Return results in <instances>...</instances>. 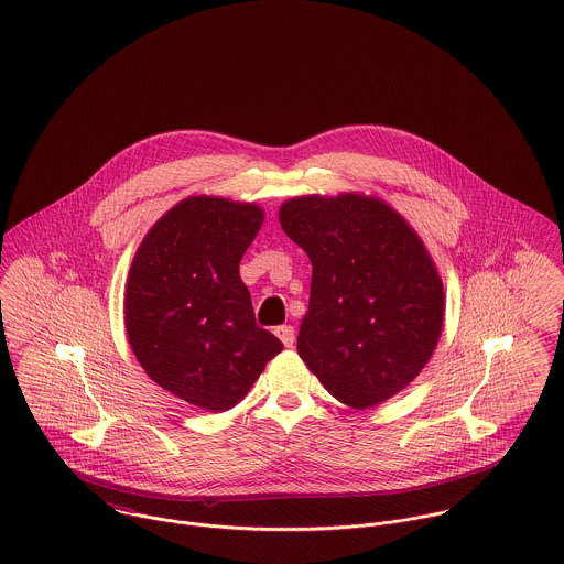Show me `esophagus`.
<instances>
[{
	"label": "esophagus",
	"mask_w": 564,
	"mask_h": 564,
	"mask_svg": "<svg viewBox=\"0 0 564 564\" xmlns=\"http://www.w3.org/2000/svg\"><path fill=\"white\" fill-rule=\"evenodd\" d=\"M274 333H276V337L283 341V346H285V348H292V346H294V341H296V333H294V326H288V324H283V326H279Z\"/></svg>",
	"instance_id": "34e87169"
}]
</instances>
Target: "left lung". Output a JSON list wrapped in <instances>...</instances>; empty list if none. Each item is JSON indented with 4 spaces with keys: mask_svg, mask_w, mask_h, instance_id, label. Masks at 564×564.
I'll list each match as a JSON object with an SVG mask.
<instances>
[{
    "mask_svg": "<svg viewBox=\"0 0 564 564\" xmlns=\"http://www.w3.org/2000/svg\"><path fill=\"white\" fill-rule=\"evenodd\" d=\"M279 220L313 265L301 359L352 409L404 389L443 326V285L422 240L389 205L359 194L292 198Z\"/></svg>",
    "mask_w": 564,
    "mask_h": 564,
    "instance_id": "obj_1",
    "label": "left lung"
}]
</instances>
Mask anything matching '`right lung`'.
<instances>
[{"label":"right lung","instance_id":"1","mask_svg":"<svg viewBox=\"0 0 564 564\" xmlns=\"http://www.w3.org/2000/svg\"><path fill=\"white\" fill-rule=\"evenodd\" d=\"M263 223L251 203L192 196L164 214L133 257L126 326L160 387L220 413L238 404L283 344L254 322L240 259Z\"/></svg>","mask_w":564,"mask_h":564}]
</instances>
